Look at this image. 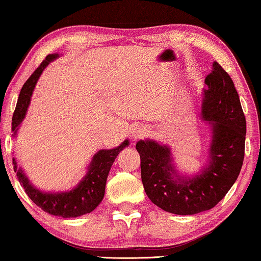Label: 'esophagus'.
I'll list each match as a JSON object with an SVG mask.
<instances>
[{
  "label": "esophagus",
  "mask_w": 261,
  "mask_h": 261,
  "mask_svg": "<svg viewBox=\"0 0 261 261\" xmlns=\"http://www.w3.org/2000/svg\"><path fill=\"white\" fill-rule=\"evenodd\" d=\"M145 134H146V131L144 127L138 126V127H135L134 131L131 132V137H132V139H135V141H137V139L142 138L143 136H145Z\"/></svg>",
  "instance_id": "1"
}]
</instances>
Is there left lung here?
I'll return each instance as SVG.
<instances>
[{"label":"left lung","mask_w":261,"mask_h":261,"mask_svg":"<svg viewBox=\"0 0 261 261\" xmlns=\"http://www.w3.org/2000/svg\"><path fill=\"white\" fill-rule=\"evenodd\" d=\"M201 117L212 130L205 166L195 175L177 170L170 146L141 139L142 182L152 203L177 215H194L215 207L240 174L245 156L246 119L234 83L218 62L204 80Z\"/></svg>","instance_id":"obj_1"}]
</instances>
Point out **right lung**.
<instances>
[{"mask_svg":"<svg viewBox=\"0 0 261 261\" xmlns=\"http://www.w3.org/2000/svg\"><path fill=\"white\" fill-rule=\"evenodd\" d=\"M59 57L60 56L57 53L47 56L45 60L41 62V65L35 69L34 73L29 76V79L22 86L15 112L13 116V137L17 136V131H19L22 120L24 119L25 113H27L33 91L35 89L40 75L42 74L43 69L49 65V62L54 61ZM129 144V139H125L122 144L116 146V148L99 150L97 153H94L93 159L87 168L86 175L84 176L82 181L74 188L66 190V192H42V190L36 188L29 181L22 168L17 167L15 159H13L14 170H15L17 179L24 188V192L29 196V199L38 207L41 208L43 212L64 219L78 218V216L93 212L104 199L106 179H108L110 169H111L118 153Z\"/></svg>","mask_w":261,"mask_h":261,"instance_id":"add662e5","label":"right lung"}]
</instances>
